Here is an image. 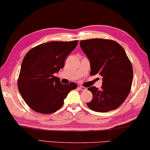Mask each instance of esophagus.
Here are the masks:
<instances>
[{
    "mask_svg": "<svg viewBox=\"0 0 150 150\" xmlns=\"http://www.w3.org/2000/svg\"><path fill=\"white\" fill-rule=\"evenodd\" d=\"M79 89H81V90H82V91H85L87 89L86 87H85L83 86H79Z\"/></svg>",
    "mask_w": 150,
    "mask_h": 150,
    "instance_id": "esophagus-1",
    "label": "esophagus"
}]
</instances>
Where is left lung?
I'll list each match as a JSON object with an SVG mask.
<instances>
[{
	"instance_id": "1",
	"label": "left lung",
	"mask_w": 150,
	"mask_h": 150,
	"mask_svg": "<svg viewBox=\"0 0 150 150\" xmlns=\"http://www.w3.org/2000/svg\"><path fill=\"white\" fill-rule=\"evenodd\" d=\"M80 46L90 62V74L103 76L100 89L88 88L93 98L87 107L98 112L118 108L129 95L133 79V69L125 50L117 42L102 38L81 40Z\"/></svg>"
}]
</instances>
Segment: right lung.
Listing matches in <instances>:
<instances>
[{
	"mask_svg": "<svg viewBox=\"0 0 150 150\" xmlns=\"http://www.w3.org/2000/svg\"><path fill=\"white\" fill-rule=\"evenodd\" d=\"M78 42H45L32 48L25 56L18 88L25 102L35 112L54 113L63 106L68 93L77 88L75 83L63 84L54 74L64 67L65 58Z\"/></svg>",
	"mask_w": 150,
	"mask_h": 150,
	"instance_id": "1",
	"label": "right lung"
}]
</instances>
